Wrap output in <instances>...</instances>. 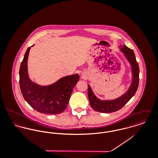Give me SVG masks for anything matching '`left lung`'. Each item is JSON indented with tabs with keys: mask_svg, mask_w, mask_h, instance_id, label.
Masks as SVG:
<instances>
[{
	"mask_svg": "<svg viewBox=\"0 0 158 158\" xmlns=\"http://www.w3.org/2000/svg\"><path fill=\"white\" fill-rule=\"evenodd\" d=\"M119 48L131 66V84L126 92L113 100H102L98 98L93 92L90 85L88 84V98L90 106L96 111L110 113L119 110L135 95L138 88L139 68L136 61L135 53L133 50L128 48L127 45H120Z\"/></svg>",
	"mask_w": 158,
	"mask_h": 158,
	"instance_id": "left-lung-1",
	"label": "left lung"
}]
</instances>
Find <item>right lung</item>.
I'll list each match as a JSON object with an SVG mask.
<instances>
[{
	"mask_svg": "<svg viewBox=\"0 0 158 158\" xmlns=\"http://www.w3.org/2000/svg\"><path fill=\"white\" fill-rule=\"evenodd\" d=\"M24 55L19 69V85L25 100L36 111L56 114L67 108L74 86L79 81L78 73L65 76L48 85H40L31 80L28 72V58L31 47Z\"/></svg>",
	"mask_w": 158,
	"mask_h": 158,
	"instance_id": "1",
	"label": "right lung"
}]
</instances>
